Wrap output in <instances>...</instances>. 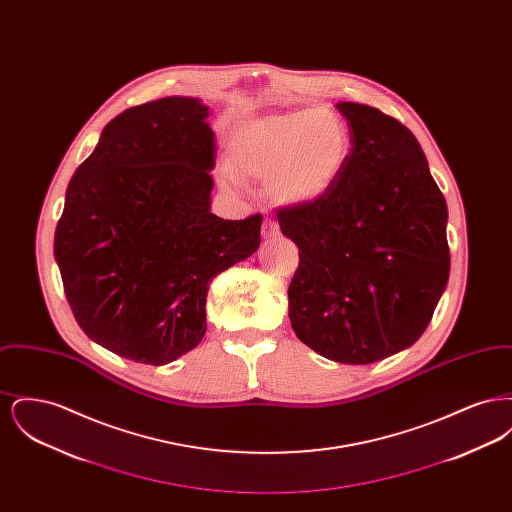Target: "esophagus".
Masks as SVG:
<instances>
[{
    "label": "esophagus",
    "mask_w": 512,
    "mask_h": 512,
    "mask_svg": "<svg viewBox=\"0 0 512 512\" xmlns=\"http://www.w3.org/2000/svg\"><path fill=\"white\" fill-rule=\"evenodd\" d=\"M278 234H280L278 224L272 219H265V222H263V236L265 238H276Z\"/></svg>",
    "instance_id": "esophagus-1"
}]
</instances>
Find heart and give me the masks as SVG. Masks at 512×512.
<instances>
[{
  "instance_id": "b5f03b06",
  "label": "heart",
  "mask_w": 512,
  "mask_h": 512,
  "mask_svg": "<svg viewBox=\"0 0 512 512\" xmlns=\"http://www.w3.org/2000/svg\"><path fill=\"white\" fill-rule=\"evenodd\" d=\"M349 157V134L324 107L276 113L242 122L228 140V161L238 174L267 182L282 205H309L326 194ZM226 186H238L230 171Z\"/></svg>"
}]
</instances>
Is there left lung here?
<instances>
[{"instance_id": "left-lung-1", "label": "left lung", "mask_w": 512, "mask_h": 512, "mask_svg": "<svg viewBox=\"0 0 512 512\" xmlns=\"http://www.w3.org/2000/svg\"><path fill=\"white\" fill-rule=\"evenodd\" d=\"M351 151L315 203L278 211L299 247L288 290L293 332L343 365L391 357L422 336L449 280L447 203L413 132L353 101Z\"/></svg>"}]
</instances>
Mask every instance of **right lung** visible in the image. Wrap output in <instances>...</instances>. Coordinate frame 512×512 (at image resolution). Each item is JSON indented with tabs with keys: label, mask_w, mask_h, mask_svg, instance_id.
I'll return each mask as SVG.
<instances>
[{
	"label": "right lung",
	"mask_w": 512,
	"mask_h": 512,
	"mask_svg": "<svg viewBox=\"0 0 512 512\" xmlns=\"http://www.w3.org/2000/svg\"><path fill=\"white\" fill-rule=\"evenodd\" d=\"M201 99L122 111L76 169L53 253L84 334L115 355L169 365L207 330L213 278L261 244V215L211 213L215 134Z\"/></svg>",
	"instance_id": "1"
}]
</instances>
